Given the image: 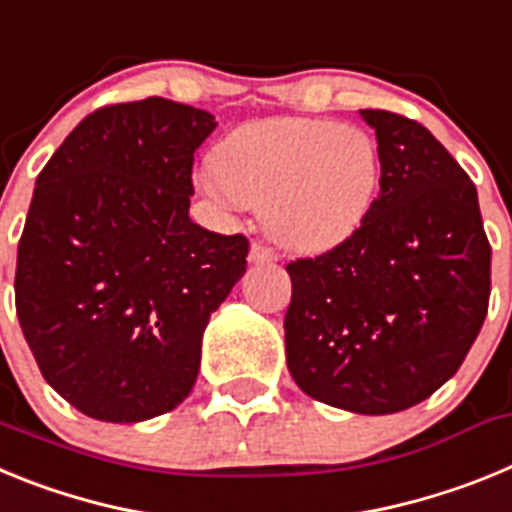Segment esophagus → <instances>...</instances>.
Here are the masks:
<instances>
[{
    "instance_id": "obj_1",
    "label": "esophagus",
    "mask_w": 512,
    "mask_h": 512,
    "mask_svg": "<svg viewBox=\"0 0 512 512\" xmlns=\"http://www.w3.org/2000/svg\"><path fill=\"white\" fill-rule=\"evenodd\" d=\"M248 259H251L253 264H269V261L277 259V251L266 246V243L253 241L251 243V253H248Z\"/></svg>"
}]
</instances>
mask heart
Here are the masks:
<instances>
[{
    "instance_id": "obj_1",
    "label": "heart",
    "mask_w": 512,
    "mask_h": 512,
    "mask_svg": "<svg viewBox=\"0 0 512 512\" xmlns=\"http://www.w3.org/2000/svg\"><path fill=\"white\" fill-rule=\"evenodd\" d=\"M382 179L366 130L315 117L248 122L220 143L207 187L225 202L264 207L282 246L320 253L364 225Z\"/></svg>"
}]
</instances>
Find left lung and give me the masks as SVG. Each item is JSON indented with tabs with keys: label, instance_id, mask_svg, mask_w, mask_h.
Instances as JSON below:
<instances>
[{
	"label": "left lung",
	"instance_id": "8db88e82",
	"mask_svg": "<svg viewBox=\"0 0 512 512\" xmlns=\"http://www.w3.org/2000/svg\"><path fill=\"white\" fill-rule=\"evenodd\" d=\"M382 179L351 238L287 264L284 343L305 395L361 415L408 410L467 359L490 305L477 189L418 120L359 110Z\"/></svg>",
	"mask_w": 512,
	"mask_h": 512
}]
</instances>
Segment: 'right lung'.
<instances>
[{
	"label": "right lung",
	"instance_id": "1",
	"mask_svg": "<svg viewBox=\"0 0 512 512\" xmlns=\"http://www.w3.org/2000/svg\"><path fill=\"white\" fill-rule=\"evenodd\" d=\"M215 117L164 97L99 107L43 166L17 246L15 307L40 374L79 413L138 423L200 372L248 238L189 220Z\"/></svg>",
	"mask_w": 512,
	"mask_h": 512
}]
</instances>
